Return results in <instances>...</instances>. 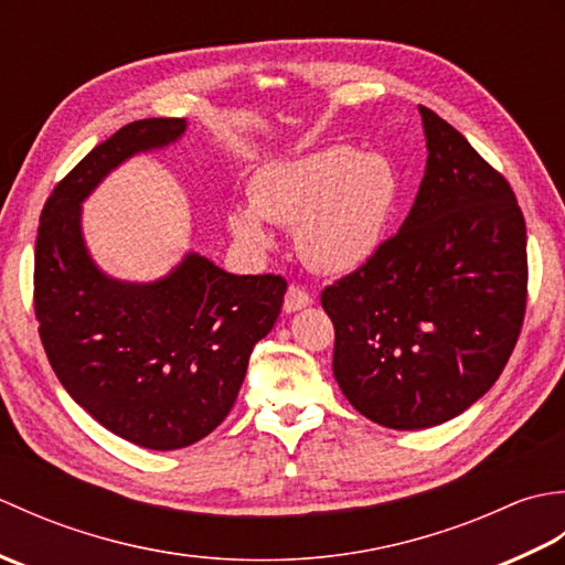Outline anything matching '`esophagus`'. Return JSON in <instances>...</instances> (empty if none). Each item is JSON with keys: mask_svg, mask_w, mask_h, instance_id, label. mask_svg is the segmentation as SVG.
Listing matches in <instances>:
<instances>
[{"mask_svg": "<svg viewBox=\"0 0 565 565\" xmlns=\"http://www.w3.org/2000/svg\"><path fill=\"white\" fill-rule=\"evenodd\" d=\"M310 303H313V296H310L303 286H298V284L289 286V291H286V298H284L286 313H296V310H301Z\"/></svg>", "mask_w": 565, "mask_h": 565, "instance_id": "1", "label": "esophagus"}]
</instances>
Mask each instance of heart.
I'll list each match as a JSON object with an SVG mask.
<instances>
[{"mask_svg":"<svg viewBox=\"0 0 565 565\" xmlns=\"http://www.w3.org/2000/svg\"><path fill=\"white\" fill-rule=\"evenodd\" d=\"M395 174L379 154L330 148L264 170L252 184V206L227 215L233 235L267 247L262 218L296 227V245L310 267L344 274L374 255L395 201Z\"/></svg>","mask_w":565,"mask_h":565,"instance_id":"obj_1","label":"heart"}]
</instances>
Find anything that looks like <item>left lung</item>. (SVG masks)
<instances>
[{
    "label": "left lung",
    "mask_w": 565,
    "mask_h": 565,
    "mask_svg": "<svg viewBox=\"0 0 565 565\" xmlns=\"http://www.w3.org/2000/svg\"><path fill=\"white\" fill-rule=\"evenodd\" d=\"M419 114L429 154L411 213L320 294L334 379L391 429L441 425L490 391L522 332L530 279L510 182L444 118Z\"/></svg>",
    "instance_id": "obj_1"
}]
</instances>
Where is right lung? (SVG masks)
Returning a JSON list of instances; mask_svg holds the SVG:
<instances>
[{
    "label": "right lung",
    "instance_id": "add662e5",
    "mask_svg": "<svg viewBox=\"0 0 565 565\" xmlns=\"http://www.w3.org/2000/svg\"><path fill=\"white\" fill-rule=\"evenodd\" d=\"M184 128V118L118 128L55 184L35 237L33 310L55 376L99 425L154 451L189 447L223 423L286 294L284 276L227 274L196 252L152 284L94 267L79 203L116 164Z\"/></svg>",
    "mask_w": 565,
    "mask_h": 565
}]
</instances>
